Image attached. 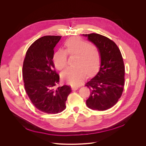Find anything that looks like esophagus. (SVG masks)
<instances>
[{"label": "esophagus", "mask_w": 146, "mask_h": 146, "mask_svg": "<svg viewBox=\"0 0 146 146\" xmlns=\"http://www.w3.org/2000/svg\"><path fill=\"white\" fill-rule=\"evenodd\" d=\"M72 90H73V91H76V90H78V87H77V86H72Z\"/></svg>", "instance_id": "esophagus-1"}]
</instances>
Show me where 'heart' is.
Returning <instances> with one entry per match:
<instances>
[{"mask_svg":"<svg viewBox=\"0 0 146 146\" xmlns=\"http://www.w3.org/2000/svg\"><path fill=\"white\" fill-rule=\"evenodd\" d=\"M66 51L59 50L53 56L54 66L58 70H62L67 65V53L77 55L75 68H68L62 73V78L68 84L76 86L80 84L87 75L94 74L98 70L100 54L98 47L88 41L74 37L68 39L65 43Z\"/></svg>","mask_w":146,"mask_h":146,"instance_id":"b5f03b06","label":"heart"}]
</instances>
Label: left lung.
<instances>
[{"mask_svg": "<svg viewBox=\"0 0 146 146\" xmlns=\"http://www.w3.org/2000/svg\"><path fill=\"white\" fill-rule=\"evenodd\" d=\"M82 36L98 47L100 54L99 70L86 84L91 91L87 106L94 110H106L115 105L122 94L125 80L122 56L116 44L109 38L97 33Z\"/></svg>", "mask_w": 146, "mask_h": 146, "instance_id": "obj_1", "label": "left lung"}]
</instances>
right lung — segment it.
I'll return each instance as SVG.
<instances>
[{
    "label": "right lung",
    "mask_w": 146,
    "mask_h": 146,
    "mask_svg": "<svg viewBox=\"0 0 146 146\" xmlns=\"http://www.w3.org/2000/svg\"><path fill=\"white\" fill-rule=\"evenodd\" d=\"M61 36H45L36 40L28 48L24 61V87L33 105L48 114L60 113L66 109L67 98L72 92L66 85L55 88L59 76L54 70V48Z\"/></svg>",
    "instance_id": "obj_1"
}]
</instances>
